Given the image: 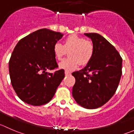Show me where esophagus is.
<instances>
[{"mask_svg": "<svg viewBox=\"0 0 134 134\" xmlns=\"http://www.w3.org/2000/svg\"><path fill=\"white\" fill-rule=\"evenodd\" d=\"M65 76H69V75H71V73L70 72H69V71H65Z\"/></svg>", "mask_w": 134, "mask_h": 134, "instance_id": "34e87169", "label": "esophagus"}]
</instances>
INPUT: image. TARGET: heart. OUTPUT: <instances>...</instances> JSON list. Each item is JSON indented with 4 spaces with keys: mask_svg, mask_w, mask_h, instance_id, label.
I'll return each instance as SVG.
<instances>
[{
    "mask_svg": "<svg viewBox=\"0 0 134 134\" xmlns=\"http://www.w3.org/2000/svg\"><path fill=\"white\" fill-rule=\"evenodd\" d=\"M54 55L58 60L69 52V58L65 59L59 63V67L67 71L75 69L79 64L82 66L90 62L94 54V45L90 40L76 35L67 37L63 42V45L59 42L54 44Z\"/></svg>",
    "mask_w": 134,
    "mask_h": 134,
    "instance_id": "heart-1",
    "label": "heart"
}]
</instances>
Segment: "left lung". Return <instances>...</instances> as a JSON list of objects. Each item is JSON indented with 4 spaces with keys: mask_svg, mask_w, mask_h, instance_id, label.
<instances>
[{
    "mask_svg": "<svg viewBox=\"0 0 134 134\" xmlns=\"http://www.w3.org/2000/svg\"><path fill=\"white\" fill-rule=\"evenodd\" d=\"M92 39L94 54L92 60L79 71L72 72L75 84L72 94L86 109L102 107L113 96L122 75V59L119 52L97 33H84Z\"/></svg>",
    "mask_w": 134,
    "mask_h": 134,
    "instance_id": "8db88e82",
    "label": "left lung"
}]
</instances>
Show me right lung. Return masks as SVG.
Instances as JSON below:
<instances>
[{"label":"right lung","instance_id":"add662e5","mask_svg":"<svg viewBox=\"0 0 134 134\" xmlns=\"http://www.w3.org/2000/svg\"><path fill=\"white\" fill-rule=\"evenodd\" d=\"M62 37L59 32L41 29L21 38L14 48L9 61L10 80L25 103L34 106L46 104L64 79L63 69L47 72L58 67L53 48Z\"/></svg>","mask_w":134,"mask_h":134}]
</instances>
